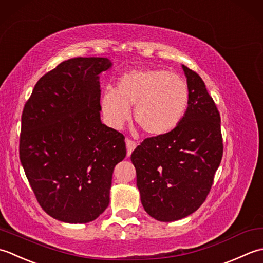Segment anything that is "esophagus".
Segmentation results:
<instances>
[{
    "label": "esophagus",
    "instance_id": "34e87169",
    "mask_svg": "<svg viewBox=\"0 0 263 263\" xmlns=\"http://www.w3.org/2000/svg\"><path fill=\"white\" fill-rule=\"evenodd\" d=\"M126 146H127V155H128V157H129L134 149L136 148V143L134 142V141H132V139L127 138L126 139Z\"/></svg>",
    "mask_w": 263,
    "mask_h": 263
}]
</instances>
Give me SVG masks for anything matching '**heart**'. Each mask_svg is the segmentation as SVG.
<instances>
[{
  "instance_id": "heart-1",
  "label": "heart",
  "mask_w": 263,
  "mask_h": 263,
  "mask_svg": "<svg viewBox=\"0 0 263 263\" xmlns=\"http://www.w3.org/2000/svg\"><path fill=\"white\" fill-rule=\"evenodd\" d=\"M190 103V90L179 74L164 69H135L118 79L116 89L106 87L101 109L108 125L121 129L130 118L147 135L161 136L180 124Z\"/></svg>"
}]
</instances>
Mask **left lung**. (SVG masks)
I'll return each mask as SVG.
<instances>
[{
	"instance_id": "left-lung-1",
	"label": "left lung",
	"mask_w": 263,
	"mask_h": 263,
	"mask_svg": "<svg viewBox=\"0 0 263 263\" xmlns=\"http://www.w3.org/2000/svg\"><path fill=\"white\" fill-rule=\"evenodd\" d=\"M181 67L190 90L184 118L165 135L144 139L130 157L144 210L163 222L183 219L202 205L223 149L220 115L204 82Z\"/></svg>"
}]
</instances>
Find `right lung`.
Listing matches in <instances>:
<instances>
[{"instance_id": "right-lung-1", "label": "right lung", "mask_w": 263, "mask_h": 263, "mask_svg": "<svg viewBox=\"0 0 263 263\" xmlns=\"http://www.w3.org/2000/svg\"><path fill=\"white\" fill-rule=\"evenodd\" d=\"M106 58H72L44 74L26 102L19 144L34 194L49 216L95 220L108 208L114 169L126 157L122 134L101 121L100 73Z\"/></svg>"}]
</instances>
